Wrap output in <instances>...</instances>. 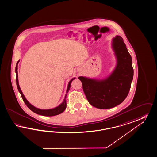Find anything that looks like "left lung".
<instances>
[{
    "label": "left lung",
    "instance_id": "1",
    "mask_svg": "<svg viewBox=\"0 0 157 157\" xmlns=\"http://www.w3.org/2000/svg\"><path fill=\"white\" fill-rule=\"evenodd\" d=\"M112 45L117 64L110 76L102 80L78 77L89 104L97 108H112L120 104L128 96L133 80L132 59L123 39L117 36Z\"/></svg>",
    "mask_w": 157,
    "mask_h": 157
}]
</instances>
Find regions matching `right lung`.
Returning <instances> with one entry per match:
<instances>
[{
	"label": "right lung",
	"mask_w": 157,
	"mask_h": 157,
	"mask_svg": "<svg viewBox=\"0 0 157 157\" xmlns=\"http://www.w3.org/2000/svg\"><path fill=\"white\" fill-rule=\"evenodd\" d=\"M19 61H18L16 63V69H15V71H16V85H17V87L18 89L19 92H20L21 96L22 97L23 100L24 101V103L25 105L27 106L28 108L29 109L31 110H32L33 112L35 113L36 114H40L41 116H56L59 114H60L61 113L63 112L65 110V109L67 107V102H66V96L67 94L65 96V98L63 102L59 106H57L55 108L52 109H47V110H43V109H40L36 108L35 106H32V105L29 104L28 102V101L26 100V98H25L24 94H23V93L21 92V89L19 85V82H18V76H17V64ZM75 78H72L71 80L69 81V82L68 85V88H67V93L68 92L69 90L71 87V82L73 80H74Z\"/></svg>",
	"instance_id": "add662e5"
}]
</instances>
